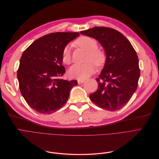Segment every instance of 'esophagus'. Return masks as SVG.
<instances>
[{"mask_svg":"<svg viewBox=\"0 0 159 159\" xmlns=\"http://www.w3.org/2000/svg\"><path fill=\"white\" fill-rule=\"evenodd\" d=\"M84 82H85V80H78V84H83V83H84Z\"/></svg>","mask_w":159,"mask_h":159,"instance_id":"esophagus-1","label":"esophagus"}]
</instances>
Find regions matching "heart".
<instances>
[{
    "label": "heart",
    "instance_id": "1",
    "mask_svg": "<svg viewBox=\"0 0 159 159\" xmlns=\"http://www.w3.org/2000/svg\"><path fill=\"white\" fill-rule=\"evenodd\" d=\"M75 43L77 45L88 52L87 60L93 61L97 66H101L104 63L105 60L104 52L97 48L98 43L93 38L88 36H81L75 41ZM62 60L66 64H70L71 62L70 46H66L64 49L62 54ZM93 62L88 61L84 64L73 65L69 70V75L71 78L79 80H84L88 78L95 71V67Z\"/></svg>",
    "mask_w": 159,
    "mask_h": 159
}]
</instances>
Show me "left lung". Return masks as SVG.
<instances>
[{
  "mask_svg": "<svg viewBox=\"0 0 159 159\" xmlns=\"http://www.w3.org/2000/svg\"><path fill=\"white\" fill-rule=\"evenodd\" d=\"M80 33L97 40L106 56L103 68L96 79L98 88L89 95L90 99L108 111L121 109L138 86L140 70L135 50L125 36L113 28L94 27Z\"/></svg>",
  "mask_w": 159,
  "mask_h": 159,
  "instance_id": "left-lung-1",
  "label": "left lung"
}]
</instances>
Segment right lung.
<instances>
[{
  "mask_svg": "<svg viewBox=\"0 0 159 159\" xmlns=\"http://www.w3.org/2000/svg\"><path fill=\"white\" fill-rule=\"evenodd\" d=\"M78 32H55L45 35L25 50L17 71L19 88L28 105L40 113L60 109L68 99L76 80L60 78L66 71L62 54Z\"/></svg>",
  "mask_w": 159,
  "mask_h": 159,
  "instance_id": "add662e5",
  "label": "right lung"
}]
</instances>
